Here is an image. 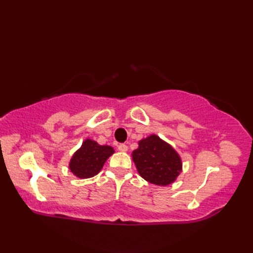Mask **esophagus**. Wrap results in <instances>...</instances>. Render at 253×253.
<instances>
[{
    "mask_svg": "<svg viewBox=\"0 0 253 253\" xmlns=\"http://www.w3.org/2000/svg\"><path fill=\"white\" fill-rule=\"evenodd\" d=\"M117 148H118V150H120L121 152H126L127 150H128V147L126 146L125 143H121V144H118Z\"/></svg>",
    "mask_w": 253,
    "mask_h": 253,
    "instance_id": "obj_1",
    "label": "esophagus"
}]
</instances>
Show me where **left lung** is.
<instances>
[{
  "instance_id": "obj_1",
  "label": "left lung",
  "mask_w": 253,
  "mask_h": 253,
  "mask_svg": "<svg viewBox=\"0 0 253 253\" xmlns=\"http://www.w3.org/2000/svg\"><path fill=\"white\" fill-rule=\"evenodd\" d=\"M132 161L142 178L158 186L171 184L181 171L178 153L157 135L139 141L138 149L132 152Z\"/></svg>"
}]
</instances>
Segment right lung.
Here are the masks:
<instances>
[{"mask_svg":"<svg viewBox=\"0 0 253 253\" xmlns=\"http://www.w3.org/2000/svg\"><path fill=\"white\" fill-rule=\"evenodd\" d=\"M113 153L114 149L112 147L100 146L98 142L87 139L73 155L69 169L79 178H90L99 173Z\"/></svg>","mask_w":253,"mask_h":253,"instance_id":"right-lung-1","label":"right lung"}]
</instances>
